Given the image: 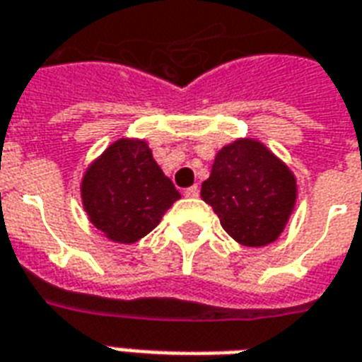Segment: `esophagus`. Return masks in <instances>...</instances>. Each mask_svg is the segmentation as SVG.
Wrapping results in <instances>:
<instances>
[{"label":"esophagus","instance_id":"34e87169","mask_svg":"<svg viewBox=\"0 0 362 362\" xmlns=\"http://www.w3.org/2000/svg\"><path fill=\"white\" fill-rule=\"evenodd\" d=\"M198 194H200V189H198L197 185H192V187H189V189H185V197L187 198H198Z\"/></svg>","mask_w":362,"mask_h":362}]
</instances>
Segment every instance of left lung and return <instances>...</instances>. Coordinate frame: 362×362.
I'll return each instance as SVG.
<instances>
[{
  "instance_id": "obj_1",
  "label": "left lung",
  "mask_w": 362,
  "mask_h": 362,
  "mask_svg": "<svg viewBox=\"0 0 362 362\" xmlns=\"http://www.w3.org/2000/svg\"><path fill=\"white\" fill-rule=\"evenodd\" d=\"M200 197L243 246L274 243L298 202V181L262 141L240 137L219 148Z\"/></svg>"
}]
</instances>
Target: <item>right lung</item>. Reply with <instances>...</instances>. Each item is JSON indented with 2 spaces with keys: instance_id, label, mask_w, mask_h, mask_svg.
Segmentation results:
<instances>
[{
  "instance_id": "1",
  "label": "right lung",
  "mask_w": 362,
  "mask_h": 362,
  "mask_svg": "<svg viewBox=\"0 0 362 362\" xmlns=\"http://www.w3.org/2000/svg\"><path fill=\"white\" fill-rule=\"evenodd\" d=\"M80 197L89 221L119 244L151 233L181 194L164 175L146 141H114L83 171Z\"/></svg>"
}]
</instances>
